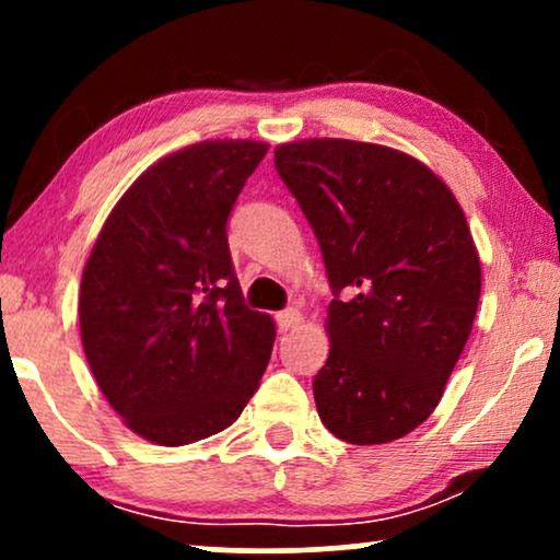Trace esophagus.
Listing matches in <instances>:
<instances>
[{
	"instance_id": "1",
	"label": "esophagus",
	"mask_w": 560,
	"mask_h": 560,
	"mask_svg": "<svg viewBox=\"0 0 560 560\" xmlns=\"http://www.w3.org/2000/svg\"><path fill=\"white\" fill-rule=\"evenodd\" d=\"M275 318H278V326L282 328V331H290V328H295V326L303 320L301 311H295V308L282 311V313H278V316H275Z\"/></svg>"
}]
</instances>
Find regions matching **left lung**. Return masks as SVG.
<instances>
[{"mask_svg": "<svg viewBox=\"0 0 560 560\" xmlns=\"http://www.w3.org/2000/svg\"><path fill=\"white\" fill-rule=\"evenodd\" d=\"M275 167L334 290L318 416L357 446L402 439L435 410L477 316L481 267L462 206L431 167L385 144L288 142Z\"/></svg>", "mask_w": 560, "mask_h": 560, "instance_id": "1", "label": "left lung"}]
</instances>
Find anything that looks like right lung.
Masks as SVG:
<instances>
[{"label":"right lung","mask_w":560,"mask_h":560,"mask_svg":"<svg viewBox=\"0 0 560 560\" xmlns=\"http://www.w3.org/2000/svg\"><path fill=\"white\" fill-rule=\"evenodd\" d=\"M267 144L209 140L150 165L83 267L81 341L96 385L144 441L224 431L257 393L275 324L249 311L226 221Z\"/></svg>","instance_id":"1"}]
</instances>
